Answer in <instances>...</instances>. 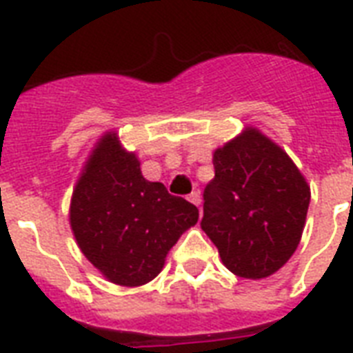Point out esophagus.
<instances>
[{
    "mask_svg": "<svg viewBox=\"0 0 353 353\" xmlns=\"http://www.w3.org/2000/svg\"><path fill=\"white\" fill-rule=\"evenodd\" d=\"M188 201L196 205V207H199V205H201V194H199L198 190H194V192L188 196Z\"/></svg>",
    "mask_w": 353,
    "mask_h": 353,
    "instance_id": "esophagus-1",
    "label": "esophagus"
}]
</instances>
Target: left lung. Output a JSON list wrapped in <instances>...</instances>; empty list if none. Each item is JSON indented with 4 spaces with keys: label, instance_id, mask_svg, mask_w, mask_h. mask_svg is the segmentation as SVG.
I'll use <instances>...</instances> for the list:
<instances>
[{
    "label": "left lung",
    "instance_id": "obj_1",
    "mask_svg": "<svg viewBox=\"0 0 353 353\" xmlns=\"http://www.w3.org/2000/svg\"><path fill=\"white\" fill-rule=\"evenodd\" d=\"M201 229L241 279H265L301 241L310 187L284 150L254 128L214 152Z\"/></svg>",
    "mask_w": 353,
    "mask_h": 353
}]
</instances>
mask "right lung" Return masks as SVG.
<instances>
[{
    "label": "right lung",
    "instance_id": "1",
    "mask_svg": "<svg viewBox=\"0 0 353 353\" xmlns=\"http://www.w3.org/2000/svg\"><path fill=\"white\" fill-rule=\"evenodd\" d=\"M198 218L196 205L144 179L141 163L122 148L117 133L97 143L69 209L80 251L110 282L128 288L154 280Z\"/></svg>",
    "mask_w": 353,
    "mask_h": 353
}]
</instances>
